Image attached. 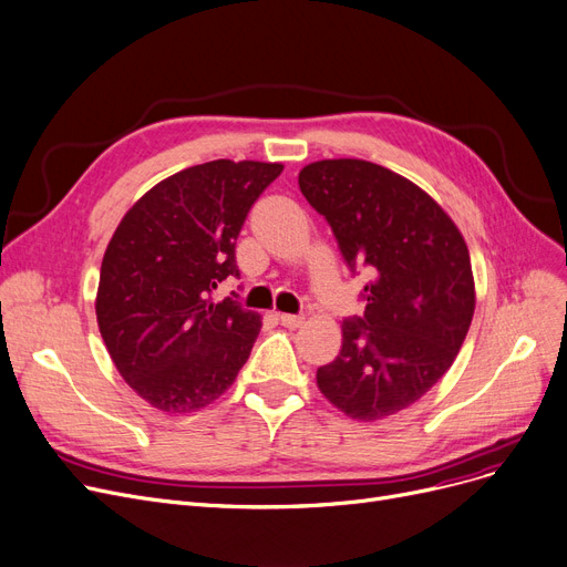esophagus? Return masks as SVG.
I'll use <instances>...</instances> for the list:
<instances>
[{
    "label": "esophagus",
    "mask_w": 567,
    "mask_h": 567,
    "mask_svg": "<svg viewBox=\"0 0 567 567\" xmlns=\"http://www.w3.org/2000/svg\"><path fill=\"white\" fill-rule=\"evenodd\" d=\"M278 317H280L282 327H287V329H297V327H301V324L306 322V317H303V315H289V312H282V315H278Z\"/></svg>",
    "instance_id": "34e87169"
}]
</instances>
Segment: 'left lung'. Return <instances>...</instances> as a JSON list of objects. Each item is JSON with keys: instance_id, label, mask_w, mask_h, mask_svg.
Listing matches in <instances>:
<instances>
[{"instance_id": "left-lung-1", "label": "left lung", "mask_w": 567, "mask_h": 567, "mask_svg": "<svg viewBox=\"0 0 567 567\" xmlns=\"http://www.w3.org/2000/svg\"><path fill=\"white\" fill-rule=\"evenodd\" d=\"M299 187L324 215L350 274H371L365 310L342 319V348L317 368V386L352 420H386L454 363L475 312L471 255L447 213L380 164L315 162Z\"/></svg>"}]
</instances>
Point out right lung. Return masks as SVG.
I'll return each instance as SVG.
<instances>
[{"instance_id": "1", "label": "right lung", "mask_w": 567, "mask_h": 567, "mask_svg": "<svg viewBox=\"0 0 567 567\" xmlns=\"http://www.w3.org/2000/svg\"><path fill=\"white\" fill-rule=\"evenodd\" d=\"M282 164L215 159L145 192L122 217L100 274L96 322L125 382L162 412L206 408L234 384L259 336L238 293L236 238Z\"/></svg>"}]
</instances>
